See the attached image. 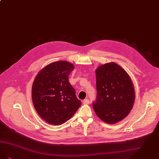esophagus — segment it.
<instances>
[{
    "label": "esophagus",
    "mask_w": 159,
    "mask_h": 159,
    "mask_svg": "<svg viewBox=\"0 0 159 159\" xmlns=\"http://www.w3.org/2000/svg\"><path fill=\"white\" fill-rule=\"evenodd\" d=\"M89 103V100L88 99H85L83 100V104L84 105H86V104H88Z\"/></svg>",
    "instance_id": "1"
}]
</instances>
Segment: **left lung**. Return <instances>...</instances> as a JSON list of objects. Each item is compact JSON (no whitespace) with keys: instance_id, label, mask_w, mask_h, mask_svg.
Returning <instances> with one entry per match:
<instances>
[{"instance_id":"8db88e82","label":"left lung","mask_w":159,"mask_h":159,"mask_svg":"<svg viewBox=\"0 0 159 159\" xmlns=\"http://www.w3.org/2000/svg\"><path fill=\"white\" fill-rule=\"evenodd\" d=\"M96 100L93 108L97 116L108 124H115L127 116L133 107L135 90L127 72L112 62L96 70Z\"/></svg>"}]
</instances>
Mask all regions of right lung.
Returning a JSON list of instances; mask_svg holds the SVG:
<instances>
[{"mask_svg":"<svg viewBox=\"0 0 159 159\" xmlns=\"http://www.w3.org/2000/svg\"><path fill=\"white\" fill-rule=\"evenodd\" d=\"M73 64L58 61L40 70L32 84V99L38 115L50 124L60 125L76 113L82 102L69 81Z\"/></svg>","mask_w":159,"mask_h":159,"instance_id":"right-lung-1","label":"right lung"}]
</instances>
